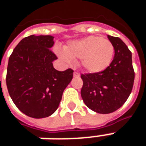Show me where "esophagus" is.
Masks as SVG:
<instances>
[{
  "label": "esophagus",
  "instance_id": "obj_1",
  "mask_svg": "<svg viewBox=\"0 0 146 146\" xmlns=\"http://www.w3.org/2000/svg\"><path fill=\"white\" fill-rule=\"evenodd\" d=\"M73 76H80V73L78 72H74L73 73Z\"/></svg>",
  "mask_w": 146,
  "mask_h": 146
}]
</instances>
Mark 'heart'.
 Returning a JSON list of instances; mask_svg holds the SVG:
<instances>
[{"label": "heart", "mask_w": 146, "mask_h": 146, "mask_svg": "<svg viewBox=\"0 0 146 146\" xmlns=\"http://www.w3.org/2000/svg\"><path fill=\"white\" fill-rule=\"evenodd\" d=\"M58 55L68 62L81 59L84 70L90 73L103 71L113 61L114 47L110 40L98 36H89L70 41L65 50L56 49Z\"/></svg>", "instance_id": "1"}]
</instances>
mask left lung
I'll return each instance as SVG.
<instances>
[{"label":"left lung","instance_id":"obj_1","mask_svg":"<svg viewBox=\"0 0 146 146\" xmlns=\"http://www.w3.org/2000/svg\"><path fill=\"white\" fill-rule=\"evenodd\" d=\"M114 47L110 66L98 73L81 74V97L85 105L96 113H113L124 104L131 93L135 71L132 54L121 39L108 35Z\"/></svg>","mask_w":146,"mask_h":146}]
</instances>
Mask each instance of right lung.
I'll return each mask as SVG.
<instances>
[{
  "label": "right lung",
  "instance_id": "obj_1",
  "mask_svg": "<svg viewBox=\"0 0 146 146\" xmlns=\"http://www.w3.org/2000/svg\"><path fill=\"white\" fill-rule=\"evenodd\" d=\"M50 35L27 36L8 59L6 84L15 105L33 118H44L55 112L62 93L73 79V70L58 71L52 62L58 58L50 48Z\"/></svg>",
  "mask_w": 146,
  "mask_h": 146
}]
</instances>
